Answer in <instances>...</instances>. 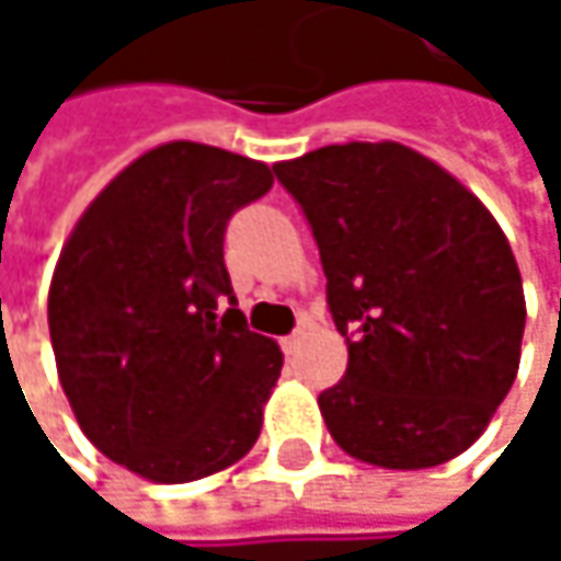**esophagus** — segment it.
I'll list each match as a JSON object with an SVG mask.
<instances>
[{"instance_id": "34e87169", "label": "esophagus", "mask_w": 561, "mask_h": 561, "mask_svg": "<svg viewBox=\"0 0 561 561\" xmlns=\"http://www.w3.org/2000/svg\"><path fill=\"white\" fill-rule=\"evenodd\" d=\"M301 341H305V331H295V334L282 337V351H285V354H295V351L301 347Z\"/></svg>"}]
</instances>
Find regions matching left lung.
<instances>
[{
  "instance_id": "obj_1",
  "label": "left lung",
  "mask_w": 561,
  "mask_h": 561,
  "mask_svg": "<svg viewBox=\"0 0 561 561\" xmlns=\"http://www.w3.org/2000/svg\"><path fill=\"white\" fill-rule=\"evenodd\" d=\"M301 204L347 374L318 396L357 461L419 471L468 451L516 380L523 279L494 214L399 142L324 146L276 162Z\"/></svg>"
}]
</instances>
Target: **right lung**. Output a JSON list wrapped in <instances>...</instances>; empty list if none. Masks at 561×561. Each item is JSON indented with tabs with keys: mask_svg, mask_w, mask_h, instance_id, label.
I'll list each match as a JSON object with an SVG mask.
<instances>
[{
	"mask_svg": "<svg viewBox=\"0 0 561 561\" xmlns=\"http://www.w3.org/2000/svg\"><path fill=\"white\" fill-rule=\"evenodd\" d=\"M270 187L266 162L165 142L90 201L60 250L57 380L83 435L146 481L210 478L260 438L282 351L233 308L224 233Z\"/></svg>",
	"mask_w": 561,
	"mask_h": 561,
	"instance_id": "right-lung-1",
	"label": "right lung"
}]
</instances>
